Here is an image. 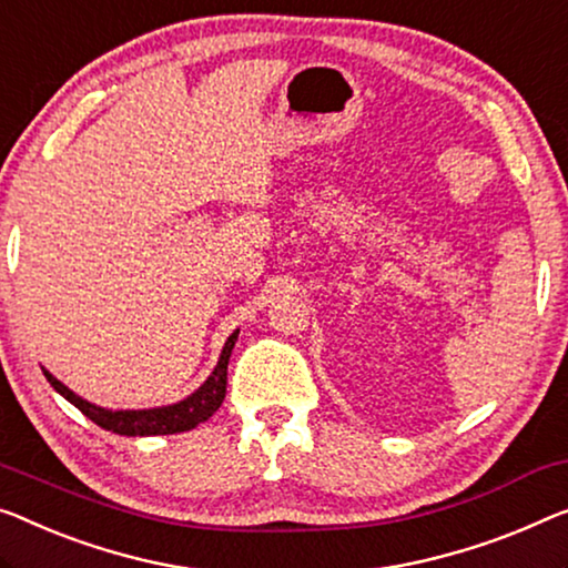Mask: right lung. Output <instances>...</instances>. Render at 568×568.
<instances>
[{
    "label": "right lung",
    "instance_id": "right-lung-1",
    "mask_svg": "<svg viewBox=\"0 0 568 568\" xmlns=\"http://www.w3.org/2000/svg\"><path fill=\"white\" fill-rule=\"evenodd\" d=\"M236 336H240V328L226 338L222 357H219L216 367L206 377L196 393H191L183 400L173 405H163V408H148V410H109L99 408V405L83 400V397L75 395L73 390L50 375L48 369H42V375L48 377V383L55 387V393H61L68 403H73L83 416L91 418L104 430H112V434L120 436H165V434H181V430L196 428L199 423L209 420L219 410V405L224 403L226 395V367H230V357L234 349Z\"/></svg>",
    "mask_w": 568,
    "mask_h": 568
}]
</instances>
